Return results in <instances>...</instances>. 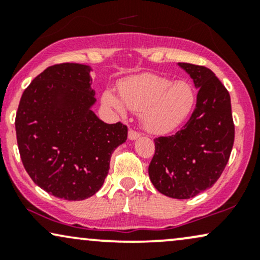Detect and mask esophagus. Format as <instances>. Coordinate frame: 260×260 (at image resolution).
Here are the masks:
<instances>
[{
	"label": "esophagus",
	"mask_w": 260,
	"mask_h": 260,
	"mask_svg": "<svg viewBox=\"0 0 260 260\" xmlns=\"http://www.w3.org/2000/svg\"><path fill=\"white\" fill-rule=\"evenodd\" d=\"M139 137H140V132H137V131H134L131 128L129 132H128V138H129L131 140H134V139L139 138Z\"/></svg>",
	"instance_id": "34e87169"
}]
</instances>
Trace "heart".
<instances>
[{
    "label": "heart",
    "instance_id": "1",
    "mask_svg": "<svg viewBox=\"0 0 260 260\" xmlns=\"http://www.w3.org/2000/svg\"><path fill=\"white\" fill-rule=\"evenodd\" d=\"M118 91L121 99L111 91L104 92V104L118 112H124V105L142 111L143 123L153 133H169L183 123L197 99L190 83L151 73L122 80Z\"/></svg>",
    "mask_w": 260,
    "mask_h": 260
}]
</instances>
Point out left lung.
<instances>
[{
    "label": "left lung",
    "mask_w": 260,
    "mask_h": 260,
    "mask_svg": "<svg viewBox=\"0 0 260 260\" xmlns=\"http://www.w3.org/2000/svg\"><path fill=\"white\" fill-rule=\"evenodd\" d=\"M178 64L199 89L196 109L180 131L154 139L149 177L162 194L188 199L219 180L234 147L235 124L230 94L215 73L204 66Z\"/></svg>",
    "instance_id": "left-lung-1"
}]
</instances>
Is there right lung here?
Here are the masks:
<instances>
[{
	"mask_svg": "<svg viewBox=\"0 0 260 260\" xmlns=\"http://www.w3.org/2000/svg\"><path fill=\"white\" fill-rule=\"evenodd\" d=\"M89 72L80 63L50 66L23 91L16 115L25 171L41 189L66 201L94 196L113 150L127 140L126 124H107L90 110Z\"/></svg>",
	"mask_w": 260,
	"mask_h": 260,
	"instance_id": "right-lung-1",
	"label": "right lung"
}]
</instances>
